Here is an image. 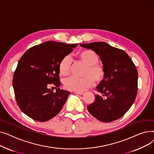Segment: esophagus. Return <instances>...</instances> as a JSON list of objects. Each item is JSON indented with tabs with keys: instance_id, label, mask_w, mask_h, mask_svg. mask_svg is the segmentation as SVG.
Listing matches in <instances>:
<instances>
[{
	"instance_id": "obj_1",
	"label": "esophagus",
	"mask_w": 154,
	"mask_h": 154,
	"mask_svg": "<svg viewBox=\"0 0 154 154\" xmlns=\"http://www.w3.org/2000/svg\"><path fill=\"white\" fill-rule=\"evenodd\" d=\"M74 93H75L77 94H79V95H82V94H84V92H76V91H74Z\"/></svg>"
}]
</instances>
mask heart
Listing matches in <instances>:
<instances>
[{"mask_svg": "<svg viewBox=\"0 0 154 154\" xmlns=\"http://www.w3.org/2000/svg\"><path fill=\"white\" fill-rule=\"evenodd\" d=\"M77 57L85 63L86 68L84 76L82 78L72 76L64 80V86L67 89L76 92H82L92 87L95 80L97 82H100L106 76V70L102 65L98 63L99 58L98 55L92 50H83L77 54ZM71 66L70 56H65L60 60L59 70L61 75L67 76L69 74Z\"/></svg>", "mask_w": 154, "mask_h": 154, "instance_id": "heart-1", "label": "heart"}]
</instances>
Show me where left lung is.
I'll list each match as a JSON object with an SVG mask.
<instances>
[{
  "instance_id": "left-lung-1",
  "label": "left lung",
  "mask_w": 154,
  "mask_h": 154,
  "mask_svg": "<svg viewBox=\"0 0 154 154\" xmlns=\"http://www.w3.org/2000/svg\"><path fill=\"white\" fill-rule=\"evenodd\" d=\"M94 51L99 57L106 70V76L97 91L94 103L87 106L95 118L110 122L122 117L135 101L137 94L138 72L128 54L103 42L80 44Z\"/></svg>"
}]
</instances>
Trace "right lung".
Instances as JSON below:
<instances>
[{"label": "right lung", "instance_id": "obj_1", "mask_svg": "<svg viewBox=\"0 0 154 154\" xmlns=\"http://www.w3.org/2000/svg\"><path fill=\"white\" fill-rule=\"evenodd\" d=\"M78 44L47 41L32 47L20 59L13 78L16 102L27 116L45 122L57 115L70 92L60 89L59 65ZM54 85V93L48 87Z\"/></svg>", "mask_w": 154, "mask_h": 154}]
</instances>
